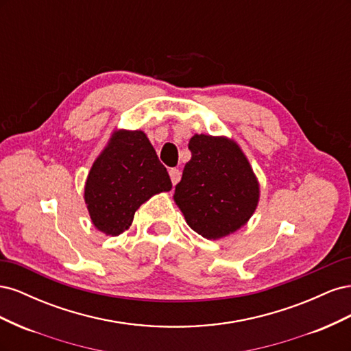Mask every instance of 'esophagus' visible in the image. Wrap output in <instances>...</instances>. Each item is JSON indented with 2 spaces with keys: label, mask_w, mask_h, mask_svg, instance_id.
Returning <instances> with one entry per match:
<instances>
[{
  "label": "esophagus",
  "mask_w": 351,
  "mask_h": 351,
  "mask_svg": "<svg viewBox=\"0 0 351 351\" xmlns=\"http://www.w3.org/2000/svg\"><path fill=\"white\" fill-rule=\"evenodd\" d=\"M169 177H171V182L176 186L180 182V177H182V173H180V169H177V168H171V169H169Z\"/></svg>",
  "instance_id": "esophagus-1"
}]
</instances>
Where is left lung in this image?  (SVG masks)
Here are the masks:
<instances>
[{"label":"left lung","mask_w":351,"mask_h":351,"mask_svg":"<svg viewBox=\"0 0 351 351\" xmlns=\"http://www.w3.org/2000/svg\"><path fill=\"white\" fill-rule=\"evenodd\" d=\"M192 158L176 186L174 202L187 226L208 240L244 227L254 214L261 184L240 145L227 136L193 134Z\"/></svg>","instance_id":"left-lung-1"}]
</instances>
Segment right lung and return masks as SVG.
<instances>
[{
	"label": "right lung",
	"mask_w": 351,
	"mask_h": 351,
	"mask_svg": "<svg viewBox=\"0 0 351 351\" xmlns=\"http://www.w3.org/2000/svg\"><path fill=\"white\" fill-rule=\"evenodd\" d=\"M171 187L146 133L115 129L90 167L83 199L95 228L117 237L130 228L141 205Z\"/></svg>",
	"instance_id": "right-lung-1"
}]
</instances>
